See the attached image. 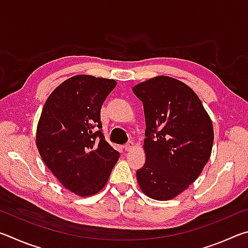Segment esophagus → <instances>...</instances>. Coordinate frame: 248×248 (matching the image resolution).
<instances>
[{
  "label": "esophagus",
  "mask_w": 248,
  "mask_h": 248,
  "mask_svg": "<svg viewBox=\"0 0 248 248\" xmlns=\"http://www.w3.org/2000/svg\"><path fill=\"white\" fill-rule=\"evenodd\" d=\"M133 148H134V143H133V142H131V141L128 142V143L124 146V149L125 151H130V150H132Z\"/></svg>",
  "instance_id": "1"
}]
</instances>
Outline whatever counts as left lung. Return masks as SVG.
Returning a JSON list of instances; mask_svg holds the SVG:
<instances>
[{
	"instance_id": "obj_1",
	"label": "left lung",
	"mask_w": 248,
	"mask_h": 248,
	"mask_svg": "<svg viewBox=\"0 0 248 248\" xmlns=\"http://www.w3.org/2000/svg\"><path fill=\"white\" fill-rule=\"evenodd\" d=\"M143 103L145 164L137 171L143 194L170 200L199 177L213 145V125L198 96L179 79L159 75L133 86Z\"/></svg>"
}]
</instances>
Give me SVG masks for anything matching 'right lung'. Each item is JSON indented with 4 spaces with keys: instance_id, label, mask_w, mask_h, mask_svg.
I'll list each match as a JSON object with an SVG mask.
<instances>
[{
    "instance_id": "right-lung-1",
    "label": "right lung",
    "mask_w": 248,
    "mask_h": 248,
    "mask_svg": "<svg viewBox=\"0 0 248 248\" xmlns=\"http://www.w3.org/2000/svg\"><path fill=\"white\" fill-rule=\"evenodd\" d=\"M116 85L115 79L86 74L65 79L50 94L37 124L36 145L44 163L79 197L102 190L119 158L96 131L102 128V105Z\"/></svg>"
}]
</instances>
